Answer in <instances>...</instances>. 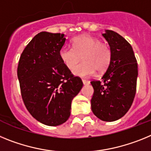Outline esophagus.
I'll list each match as a JSON object with an SVG mask.
<instances>
[{"label":"esophagus","instance_id":"obj_1","mask_svg":"<svg viewBox=\"0 0 151 151\" xmlns=\"http://www.w3.org/2000/svg\"><path fill=\"white\" fill-rule=\"evenodd\" d=\"M82 81H83V84H84V85L89 84V83H90V81H87V80L83 79V80H82Z\"/></svg>","mask_w":151,"mask_h":151}]
</instances>
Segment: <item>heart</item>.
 <instances>
[{
	"instance_id": "b5f03b06",
	"label": "heart",
	"mask_w": 151,
	"mask_h": 151,
	"mask_svg": "<svg viewBox=\"0 0 151 151\" xmlns=\"http://www.w3.org/2000/svg\"><path fill=\"white\" fill-rule=\"evenodd\" d=\"M72 48L63 46L59 51L60 59L70 70L74 69L82 56L84 62L74 68L79 77H89L96 70L103 73L107 70L111 61V50L106 43L90 35H81L72 39Z\"/></svg>"
}]
</instances>
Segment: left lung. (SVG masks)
Here are the masks:
<instances>
[{
    "label": "left lung",
    "mask_w": 151,
    "mask_h": 151,
    "mask_svg": "<svg viewBox=\"0 0 151 151\" xmlns=\"http://www.w3.org/2000/svg\"><path fill=\"white\" fill-rule=\"evenodd\" d=\"M111 50V61L102 77L93 80L91 109L94 115L105 122L121 119L132 106L136 93L137 60L132 47L112 30L103 34Z\"/></svg>",
    "instance_id": "1"
}]
</instances>
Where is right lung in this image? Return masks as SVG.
<instances>
[{
  "mask_svg": "<svg viewBox=\"0 0 151 151\" xmlns=\"http://www.w3.org/2000/svg\"><path fill=\"white\" fill-rule=\"evenodd\" d=\"M64 34L41 32L29 42L19 58L17 77L22 99L32 117L48 126L70 117L71 102L83 82L59 57Z\"/></svg>",
  "mask_w": 151,
  "mask_h": 151,
  "instance_id": "obj_1",
  "label": "right lung"
}]
</instances>
